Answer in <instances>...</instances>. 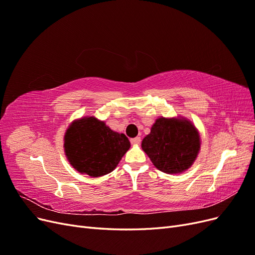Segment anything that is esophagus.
<instances>
[{"instance_id": "esophagus-1", "label": "esophagus", "mask_w": 255, "mask_h": 255, "mask_svg": "<svg viewBox=\"0 0 255 255\" xmlns=\"http://www.w3.org/2000/svg\"><path fill=\"white\" fill-rule=\"evenodd\" d=\"M140 141H141L140 137H135V138H132V139H130V143H132V144H139Z\"/></svg>"}]
</instances>
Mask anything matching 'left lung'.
<instances>
[{
	"mask_svg": "<svg viewBox=\"0 0 255 255\" xmlns=\"http://www.w3.org/2000/svg\"><path fill=\"white\" fill-rule=\"evenodd\" d=\"M158 170L180 173L194 163L200 149V136L187 120L158 118L141 143Z\"/></svg>",
	"mask_w": 255,
	"mask_h": 255,
	"instance_id": "left-lung-1",
	"label": "left lung"
}]
</instances>
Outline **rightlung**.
<instances>
[{
    "mask_svg": "<svg viewBox=\"0 0 255 255\" xmlns=\"http://www.w3.org/2000/svg\"><path fill=\"white\" fill-rule=\"evenodd\" d=\"M65 152L70 164L81 173L98 177L112 172L129 141L125 134L112 130L94 117L74 121L65 135Z\"/></svg>",
    "mask_w": 255,
    "mask_h": 255,
    "instance_id": "1",
    "label": "right lung"
}]
</instances>
